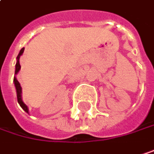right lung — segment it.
<instances>
[{
	"label": "right lung",
	"mask_w": 154,
	"mask_h": 154,
	"mask_svg": "<svg viewBox=\"0 0 154 154\" xmlns=\"http://www.w3.org/2000/svg\"><path fill=\"white\" fill-rule=\"evenodd\" d=\"M23 51H24V48H22L18 54V56L16 57V65H15V73H14V86H15V89H16V94H17V100H18V103L20 104V106L22 107V109L29 113V109H28V107L24 104V102L23 101V98H22V87L19 83V81L17 80L16 79V75L18 74V72L20 71L21 69V65H20V62H19V59L21 57V56L23 54Z\"/></svg>",
	"instance_id": "add662e5"
}]
</instances>
